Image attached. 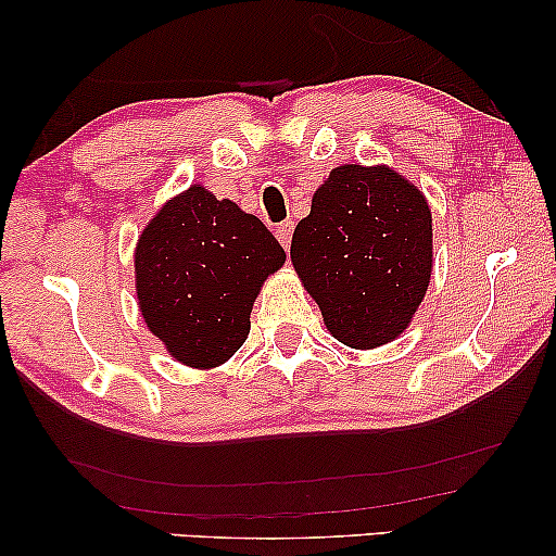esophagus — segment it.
Returning <instances> with one entry per match:
<instances>
[{
	"mask_svg": "<svg viewBox=\"0 0 556 556\" xmlns=\"http://www.w3.org/2000/svg\"><path fill=\"white\" fill-rule=\"evenodd\" d=\"M276 238L280 245H283L286 250L291 248V238H293V223H280L278 230H276Z\"/></svg>",
	"mask_w": 556,
	"mask_h": 556,
	"instance_id": "esophagus-1",
	"label": "esophagus"
}]
</instances>
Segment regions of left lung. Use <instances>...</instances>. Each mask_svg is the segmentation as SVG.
<instances>
[{
    "mask_svg": "<svg viewBox=\"0 0 556 556\" xmlns=\"http://www.w3.org/2000/svg\"><path fill=\"white\" fill-rule=\"evenodd\" d=\"M291 261L333 339L352 349L390 344L430 286V204L392 166L341 164L295 225Z\"/></svg>",
    "mask_w": 556,
    "mask_h": 556,
    "instance_id": "8db88e82",
    "label": "left lung"
}]
</instances>
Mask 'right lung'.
Listing matches in <instances>:
<instances>
[{
    "instance_id": "obj_1",
    "label": "right lung",
    "mask_w": 556,
    "mask_h": 556,
    "mask_svg": "<svg viewBox=\"0 0 556 556\" xmlns=\"http://www.w3.org/2000/svg\"><path fill=\"white\" fill-rule=\"evenodd\" d=\"M283 263L261 219L192 185L159 207L136 242L139 311L172 359L215 369L245 344L257 293Z\"/></svg>"
}]
</instances>
